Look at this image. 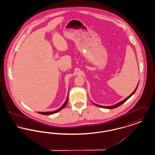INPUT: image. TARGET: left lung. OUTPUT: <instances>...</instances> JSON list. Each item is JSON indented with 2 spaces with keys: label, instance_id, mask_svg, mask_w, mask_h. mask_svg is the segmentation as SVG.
Masks as SVG:
<instances>
[{
  "label": "left lung",
  "instance_id": "1",
  "mask_svg": "<svg viewBox=\"0 0 155 155\" xmlns=\"http://www.w3.org/2000/svg\"><path fill=\"white\" fill-rule=\"evenodd\" d=\"M138 85H139V83L138 84V85H137V87H136V88L135 89L134 91V92H133V93L130 95L129 96H128L126 99H125L124 100H123V101H121V102H118V103H117V104H114V105H113V106H101V105H98V104H97L96 103H94V102H92L93 104H94L95 106H97V107H102V108H104V109H114V108H116V107H118L119 106H120L121 104H122L123 103H124L125 101H127L130 97H131V96H133V95L134 94V93L135 92V91H137V88H138Z\"/></svg>",
  "mask_w": 155,
  "mask_h": 155
}]
</instances>
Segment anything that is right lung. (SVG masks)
Returning <instances> with one entry per match:
<instances>
[{"label": "right lung", "mask_w": 155, "mask_h": 155, "mask_svg": "<svg viewBox=\"0 0 155 155\" xmlns=\"http://www.w3.org/2000/svg\"><path fill=\"white\" fill-rule=\"evenodd\" d=\"M68 96H67V97L66 100L65 101L64 103L61 106V107H60L59 108V109L53 111H48V112H38L39 114H44V115H51L52 114H54V113H56L57 112H58L60 110H61V109H63L66 106L67 103L68 102Z\"/></svg>", "instance_id": "add662e5"}]
</instances>
